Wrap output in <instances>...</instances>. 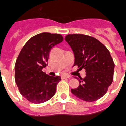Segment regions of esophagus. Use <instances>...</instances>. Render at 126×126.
Returning a JSON list of instances; mask_svg holds the SVG:
<instances>
[{"instance_id": "esophagus-1", "label": "esophagus", "mask_w": 126, "mask_h": 126, "mask_svg": "<svg viewBox=\"0 0 126 126\" xmlns=\"http://www.w3.org/2000/svg\"><path fill=\"white\" fill-rule=\"evenodd\" d=\"M70 77L69 75H67V74H64V75H62L61 76V78H62V80L63 79H66V78H69Z\"/></svg>"}]
</instances>
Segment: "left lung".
Wrapping results in <instances>:
<instances>
[{"label":"left lung","mask_w":126,"mask_h":126,"mask_svg":"<svg viewBox=\"0 0 126 126\" xmlns=\"http://www.w3.org/2000/svg\"><path fill=\"white\" fill-rule=\"evenodd\" d=\"M74 54V65L86 70V77L80 78V85L71 92L85 102H94L105 95L113 82L114 62L109 50L95 38L81 34L65 37Z\"/></svg>","instance_id":"8db88e82"}]
</instances>
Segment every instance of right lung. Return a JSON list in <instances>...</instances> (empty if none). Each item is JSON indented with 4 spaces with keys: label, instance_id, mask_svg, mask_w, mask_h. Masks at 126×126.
<instances>
[{
    "label": "right lung",
    "instance_id": "add662e5",
    "mask_svg": "<svg viewBox=\"0 0 126 126\" xmlns=\"http://www.w3.org/2000/svg\"><path fill=\"white\" fill-rule=\"evenodd\" d=\"M63 41L60 34L43 32L28 40L15 64V82L21 95L34 104L45 102L56 93L60 76L42 72L53 47Z\"/></svg>",
    "mask_w": 126,
    "mask_h": 126
}]
</instances>
